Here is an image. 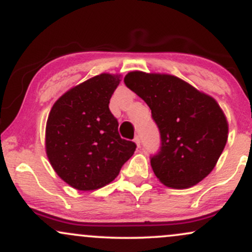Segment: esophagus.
I'll use <instances>...</instances> for the list:
<instances>
[{"label": "esophagus", "instance_id": "esophagus-1", "mask_svg": "<svg viewBox=\"0 0 252 252\" xmlns=\"http://www.w3.org/2000/svg\"><path fill=\"white\" fill-rule=\"evenodd\" d=\"M133 141H134L135 144H137V146H138V148H140V138L138 137V135H135V137H134V139H133Z\"/></svg>", "mask_w": 252, "mask_h": 252}]
</instances>
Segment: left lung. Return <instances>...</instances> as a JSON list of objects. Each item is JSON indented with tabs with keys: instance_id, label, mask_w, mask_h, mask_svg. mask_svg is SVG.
Wrapping results in <instances>:
<instances>
[{
	"instance_id": "1",
	"label": "left lung",
	"mask_w": 252,
	"mask_h": 252,
	"mask_svg": "<svg viewBox=\"0 0 252 252\" xmlns=\"http://www.w3.org/2000/svg\"><path fill=\"white\" fill-rule=\"evenodd\" d=\"M124 82L145 101L159 128L160 150L151 157L157 179L174 189L197 185L227 141L228 124L217 101L168 73L131 71Z\"/></svg>"
}]
</instances>
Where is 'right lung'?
<instances>
[{"label":"right lung","mask_w":252,"mask_h":252,"mask_svg":"<svg viewBox=\"0 0 252 252\" xmlns=\"http://www.w3.org/2000/svg\"><path fill=\"white\" fill-rule=\"evenodd\" d=\"M120 75L101 73L67 90L51 108L45 149L51 165L77 190H95L111 183L135 151L121 139L109 100Z\"/></svg>","instance_id":"add662e5"}]
</instances>
